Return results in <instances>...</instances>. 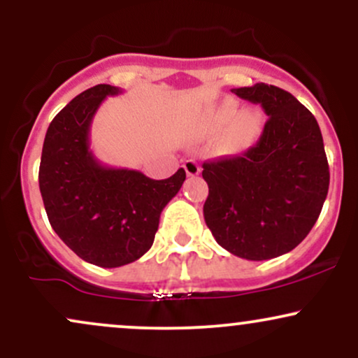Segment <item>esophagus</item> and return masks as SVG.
I'll use <instances>...</instances> for the list:
<instances>
[{
	"instance_id": "esophagus-1",
	"label": "esophagus",
	"mask_w": 358,
	"mask_h": 358,
	"mask_svg": "<svg viewBox=\"0 0 358 358\" xmlns=\"http://www.w3.org/2000/svg\"><path fill=\"white\" fill-rule=\"evenodd\" d=\"M183 168H185V171H187L188 176H196L200 173V165L195 162V159H187Z\"/></svg>"
}]
</instances>
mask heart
I'll return each mask as SVG.
<instances>
[{
  "label": "heart",
  "mask_w": 358,
  "mask_h": 358,
  "mask_svg": "<svg viewBox=\"0 0 358 358\" xmlns=\"http://www.w3.org/2000/svg\"><path fill=\"white\" fill-rule=\"evenodd\" d=\"M239 104L232 99L222 101L210 114V122L215 129L229 127L227 141L234 148H245L252 145L262 131V113L257 109L242 110L239 114Z\"/></svg>",
  "instance_id": "heart-1"
}]
</instances>
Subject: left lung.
I'll list each match as a JSON object with an SVG mask.
<instances>
[{"mask_svg": "<svg viewBox=\"0 0 358 358\" xmlns=\"http://www.w3.org/2000/svg\"><path fill=\"white\" fill-rule=\"evenodd\" d=\"M232 92L261 104L269 119L248 151L203 163V217L225 250L266 261L293 250L310 234L330 171L318 122L296 97L264 82Z\"/></svg>", "mask_w": 358, "mask_h": 358, "instance_id": "obj_1", "label": "left lung"}]
</instances>
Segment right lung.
Here are the masks:
<instances>
[{
    "mask_svg": "<svg viewBox=\"0 0 358 358\" xmlns=\"http://www.w3.org/2000/svg\"><path fill=\"white\" fill-rule=\"evenodd\" d=\"M122 90L99 84L53 117L45 134L38 183L53 231L80 259L99 268L136 261L153 245L159 215L187 178L166 180L102 165L90 151L94 114Z\"/></svg>",
    "mask_w": 358,
    "mask_h": 358,
    "instance_id": "1",
    "label": "right lung"
}]
</instances>
